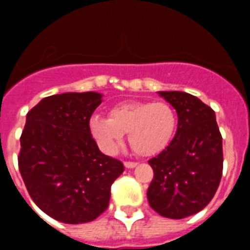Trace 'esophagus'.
<instances>
[{"instance_id": "obj_1", "label": "esophagus", "mask_w": 250, "mask_h": 250, "mask_svg": "<svg viewBox=\"0 0 250 250\" xmlns=\"http://www.w3.org/2000/svg\"><path fill=\"white\" fill-rule=\"evenodd\" d=\"M125 166L127 167V168H133V167L137 166V164L136 162H129V161H127V162H125Z\"/></svg>"}]
</instances>
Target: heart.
Instances as JSON below:
<instances>
[{
  "instance_id": "b5f03b06",
  "label": "heart",
  "mask_w": 250,
  "mask_h": 250,
  "mask_svg": "<svg viewBox=\"0 0 250 250\" xmlns=\"http://www.w3.org/2000/svg\"><path fill=\"white\" fill-rule=\"evenodd\" d=\"M178 127V114L165 101H125L109 110V118L94 115L89 129L98 146L107 154L118 150L123 133L140 156H154L172 140Z\"/></svg>"
}]
</instances>
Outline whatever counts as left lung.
<instances>
[{"mask_svg":"<svg viewBox=\"0 0 250 250\" xmlns=\"http://www.w3.org/2000/svg\"><path fill=\"white\" fill-rule=\"evenodd\" d=\"M178 114V129L170 145L149 160L154 176L149 205L162 217L183 219L201 211L221 183L222 135L215 113L186 92H158Z\"/></svg>","mask_w":250,"mask_h":250,"instance_id":"1","label":"left lung"}]
</instances>
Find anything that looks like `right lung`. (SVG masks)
I'll return each mask as SVG.
<instances>
[{
  "mask_svg": "<svg viewBox=\"0 0 250 250\" xmlns=\"http://www.w3.org/2000/svg\"><path fill=\"white\" fill-rule=\"evenodd\" d=\"M97 92L42 98L29 110L21 136L19 171L33 202L56 221L79 225L109 206L110 188L125 171L100 152L89 129L102 102Z\"/></svg>",
  "mask_w": 250,
  "mask_h": 250,
  "instance_id": "obj_1",
  "label": "right lung"
}]
</instances>
